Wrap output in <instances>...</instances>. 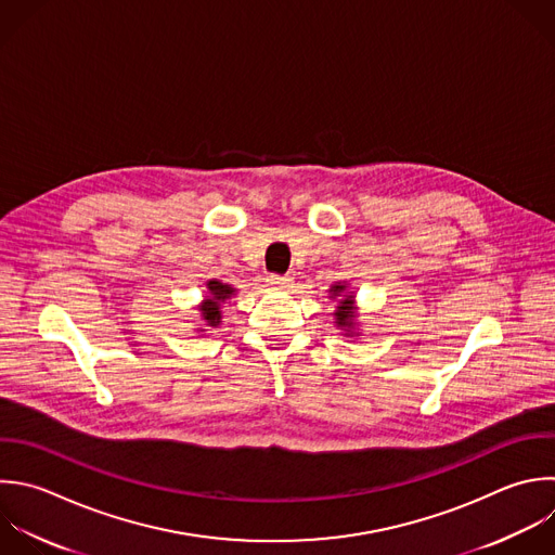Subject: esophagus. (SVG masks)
I'll list each match as a JSON object with an SVG mask.
<instances>
[{"instance_id": "34e87169", "label": "esophagus", "mask_w": 555, "mask_h": 555, "mask_svg": "<svg viewBox=\"0 0 555 555\" xmlns=\"http://www.w3.org/2000/svg\"><path fill=\"white\" fill-rule=\"evenodd\" d=\"M291 282H293V280H291L288 275H269V278H267V284H269L271 288H275V291L288 288Z\"/></svg>"}]
</instances>
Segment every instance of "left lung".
Masks as SVG:
<instances>
[{"label": "left lung", "mask_w": 555, "mask_h": 555, "mask_svg": "<svg viewBox=\"0 0 555 555\" xmlns=\"http://www.w3.org/2000/svg\"><path fill=\"white\" fill-rule=\"evenodd\" d=\"M330 299L336 301V310H334V325L343 332V336H362L360 332V312H358V304H356V293L351 291V286L347 282H336L330 286Z\"/></svg>", "instance_id": "8db88e82"}]
</instances>
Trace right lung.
Listing matches in <instances>:
<instances>
[{
    "label": "right lung",
    "instance_id": "1",
    "mask_svg": "<svg viewBox=\"0 0 555 555\" xmlns=\"http://www.w3.org/2000/svg\"><path fill=\"white\" fill-rule=\"evenodd\" d=\"M238 293V288H234L232 284L219 282V280H208L206 282V295L202 299V304H197V312H199V321L202 325L195 327L199 334L215 330L221 325V304H225L228 299H232Z\"/></svg>",
    "mask_w": 555,
    "mask_h": 555
}]
</instances>
